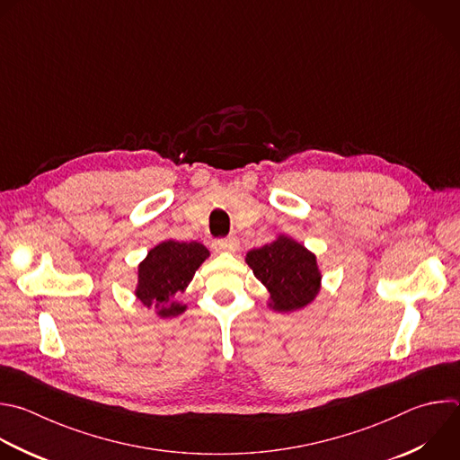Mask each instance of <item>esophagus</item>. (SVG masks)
<instances>
[{
  "mask_svg": "<svg viewBox=\"0 0 460 460\" xmlns=\"http://www.w3.org/2000/svg\"><path fill=\"white\" fill-rule=\"evenodd\" d=\"M238 247H240V243H238L236 238L215 240V243H213V249H215L217 252H234V251H238Z\"/></svg>",
  "mask_w": 460,
  "mask_h": 460,
  "instance_id": "obj_1",
  "label": "esophagus"
}]
</instances>
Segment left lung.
Listing matches in <instances>:
<instances>
[{"mask_svg": "<svg viewBox=\"0 0 460 460\" xmlns=\"http://www.w3.org/2000/svg\"><path fill=\"white\" fill-rule=\"evenodd\" d=\"M245 263L269 290L267 307L274 313H296L311 305L322 290L316 254L301 242L278 234L270 243L251 249Z\"/></svg>", "mask_w": 460, "mask_h": 460, "instance_id": "1", "label": "left lung"}]
</instances>
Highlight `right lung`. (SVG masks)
<instances>
[{"label":"right lung","mask_w":460,"mask_h":460,"mask_svg":"<svg viewBox=\"0 0 460 460\" xmlns=\"http://www.w3.org/2000/svg\"><path fill=\"white\" fill-rule=\"evenodd\" d=\"M209 258V249L200 242L164 240L151 247L137 267L135 297L144 307L155 309L159 318H175L188 305L175 299L191 283L199 267Z\"/></svg>","instance_id":"right-lung-1"}]
</instances>
